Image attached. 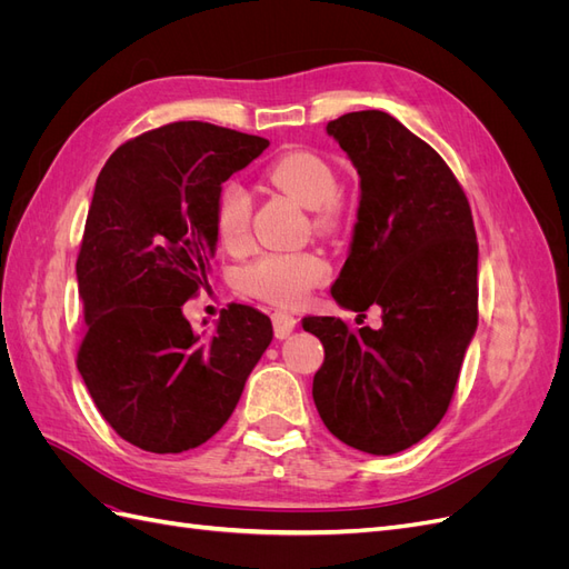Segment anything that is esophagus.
Listing matches in <instances>:
<instances>
[{
  "label": "esophagus",
  "instance_id": "obj_1",
  "mask_svg": "<svg viewBox=\"0 0 569 569\" xmlns=\"http://www.w3.org/2000/svg\"><path fill=\"white\" fill-rule=\"evenodd\" d=\"M272 327H274V337L278 339H287L297 327V318L289 316L284 311H274L272 313Z\"/></svg>",
  "mask_w": 569,
  "mask_h": 569
}]
</instances>
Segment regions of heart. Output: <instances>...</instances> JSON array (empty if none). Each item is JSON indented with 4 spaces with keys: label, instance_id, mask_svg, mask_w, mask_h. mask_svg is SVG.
Returning <instances> with one entry per match:
<instances>
[{
    "label": "heart",
    "instance_id": "1",
    "mask_svg": "<svg viewBox=\"0 0 569 569\" xmlns=\"http://www.w3.org/2000/svg\"><path fill=\"white\" fill-rule=\"evenodd\" d=\"M266 180L295 197L306 209H313V228L332 232L341 222V203L337 199L339 182L332 166L313 151H287L266 168ZM249 189L228 180L222 182L213 203V228L222 249L242 253L251 244ZM330 278V263L318 251L263 253L237 272V287L244 295L274 306H301L311 291Z\"/></svg>",
    "mask_w": 569,
    "mask_h": 569
}]
</instances>
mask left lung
<instances>
[{"label":"left lung","mask_w":569,"mask_h":569,"mask_svg":"<svg viewBox=\"0 0 569 569\" xmlns=\"http://www.w3.org/2000/svg\"><path fill=\"white\" fill-rule=\"evenodd\" d=\"M360 178L351 251L332 297L382 327L303 318L325 347L313 401L325 427L358 451L391 456L449 410L477 330V234L468 197L439 153L385 111L327 123Z\"/></svg>","instance_id":"left-lung-1"}]
</instances>
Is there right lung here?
I'll return each mask as SVG.
<instances>
[{
	"instance_id": "right-lung-1",
	"label": "right lung",
	"mask_w": 569,
	"mask_h": 569,
	"mask_svg": "<svg viewBox=\"0 0 569 569\" xmlns=\"http://www.w3.org/2000/svg\"><path fill=\"white\" fill-rule=\"evenodd\" d=\"M263 137L180 120L120 144L101 168L76 263L84 313L78 370L104 420L149 453H182L228 422L272 341L270 318L222 308L203 339L182 303L216 253L220 184Z\"/></svg>"
}]
</instances>
